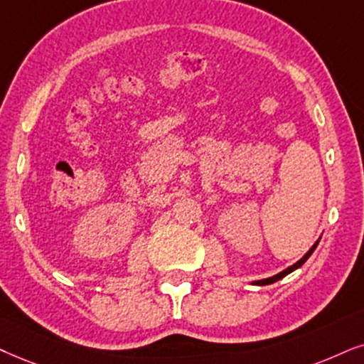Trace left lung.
<instances>
[{"mask_svg":"<svg viewBox=\"0 0 364 364\" xmlns=\"http://www.w3.org/2000/svg\"><path fill=\"white\" fill-rule=\"evenodd\" d=\"M317 243H319V240H317V242L314 243V245H312V247L309 248V252H307V254H306L304 257H302V259H301V260H297V262H296V264H294V265H291V267H287V269H285V270H282V272H280V274H277V275H274V277H269V279H264V280H257V282H255V284H260V285H269V284H272V282H277V280H280V279H282V277H285V275H287V274H291V272H294V270H296V269H299V267H302V265H304V262H306L307 259H309V257L312 255V252H314V250H316Z\"/></svg>","mask_w":364,"mask_h":364,"instance_id":"8db88e82","label":"left lung"}]
</instances>
